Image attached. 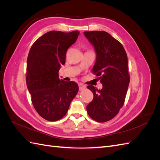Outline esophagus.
<instances>
[{
	"label": "esophagus",
	"mask_w": 160,
	"mask_h": 160,
	"mask_svg": "<svg viewBox=\"0 0 160 160\" xmlns=\"http://www.w3.org/2000/svg\"><path fill=\"white\" fill-rule=\"evenodd\" d=\"M79 90L80 91H82V90H84L85 88H86V86L82 83H79Z\"/></svg>",
	"instance_id": "esophagus-1"
}]
</instances>
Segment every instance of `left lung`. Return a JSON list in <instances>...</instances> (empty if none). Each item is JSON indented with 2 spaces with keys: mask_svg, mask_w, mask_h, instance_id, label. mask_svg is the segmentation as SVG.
<instances>
[{
  "mask_svg": "<svg viewBox=\"0 0 160 160\" xmlns=\"http://www.w3.org/2000/svg\"><path fill=\"white\" fill-rule=\"evenodd\" d=\"M83 34L95 47L97 59L92 72L103 85L101 90L88 86L93 99L87 105V111L96 122H106L118 115L125 102L130 81L127 53L121 42L107 32Z\"/></svg>",
  "mask_w": 160,
  "mask_h": 160,
  "instance_id": "1",
  "label": "left lung"
}]
</instances>
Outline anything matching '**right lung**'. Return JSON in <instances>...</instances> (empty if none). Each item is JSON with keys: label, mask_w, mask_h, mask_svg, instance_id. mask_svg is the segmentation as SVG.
<instances>
[{"label": "right lung", "mask_w": 160, "mask_h": 160, "mask_svg": "<svg viewBox=\"0 0 160 160\" xmlns=\"http://www.w3.org/2000/svg\"><path fill=\"white\" fill-rule=\"evenodd\" d=\"M79 31H49L33 43L28 52L26 82L32 105L42 118L55 122L62 118L79 90L74 81L59 78L66 52L75 42Z\"/></svg>", "instance_id": "add662e5"}]
</instances>
